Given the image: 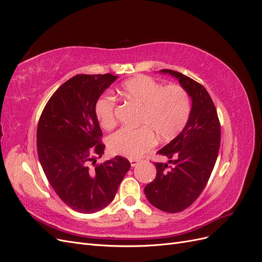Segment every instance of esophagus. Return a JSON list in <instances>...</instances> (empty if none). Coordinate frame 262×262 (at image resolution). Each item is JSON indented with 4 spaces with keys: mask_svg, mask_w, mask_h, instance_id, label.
I'll return each mask as SVG.
<instances>
[{
    "mask_svg": "<svg viewBox=\"0 0 262 262\" xmlns=\"http://www.w3.org/2000/svg\"><path fill=\"white\" fill-rule=\"evenodd\" d=\"M140 160H138V158H131L130 160V163H131V166L132 167H134V166H137L139 164Z\"/></svg>",
    "mask_w": 262,
    "mask_h": 262,
    "instance_id": "esophagus-1",
    "label": "esophagus"
}]
</instances>
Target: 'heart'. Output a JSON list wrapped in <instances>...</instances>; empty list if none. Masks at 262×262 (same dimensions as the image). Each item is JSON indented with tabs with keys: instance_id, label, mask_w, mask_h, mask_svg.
<instances>
[{
	"instance_id": "1",
	"label": "heart",
	"mask_w": 262,
	"mask_h": 262,
	"mask_svg": "<svg viewBox=\"0 0 262 262\" xmlns=\"http://www.w3.org/2000/svg\"><path fill=\"white\" fill-rule=\"evenodd\" d=\"M119 94L140 107L137 129H120L108 140L110 152L137 158L152 149L156 138L167 142L185 129L191 114V99L185 87L178 84L163 86L154 78L139 75L125 81ZM116 98L110 95L100 97L95 105V114L104 129L116 125Z\"/></svg>"
}]
</instances>
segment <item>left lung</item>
Here are the masks:
<instances>
[{"label":"left lung","instance_id":"8db88e82","mask_svg":"<svg viewBox=\"0 0 262 262\" xmlns=\"http://www.w3.org/2000/svg\"><path fill=\"white\" fill-rule=\"evenodd\" d=\"M178 78L192 98L185 129L158 153L169 158L154 163L156 177L144 188L149 203L164 212L189 208L207 186L221 144V123L208 91L200 83L172 70H162Z\"/></svg>","mask_w":262,"mask_h":262}]
</instances>
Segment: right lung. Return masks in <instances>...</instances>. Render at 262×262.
<instances>
[{"mask_svg":"<svg viewBox=\"0 0 262 262\" xmlns=\"http://www.w3.org/2000/svg\"><path fill=\"white\" fill-rule=\"evenodd\" d=\"M117 77L73 76L53 93L39 118V161L55 193L76 212L91 214L107 207L131 167L122 156L97 163L105 144L95 105Z\"/></svg>","mask_w":262,"mask_h":262,"instance_id":"right-lung-1","label":"right lung"}]
</instances>
